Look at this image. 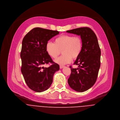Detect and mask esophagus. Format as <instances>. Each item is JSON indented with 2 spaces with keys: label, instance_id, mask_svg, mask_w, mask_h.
I'll return each mask as SVG.
<instances>
[{
  "label": "esophagus",
  "instance_id": "esophagus-1",
  "mask_svg": "<svg viewBox=\"0 0 120 120\" xmlns=\"http://www.w3.org/2000/svg\"><path fill=\"white\" fill-rule=\"evenodd\" d=\"M64 67H65V66H63V65H60V68H63Z\"/></svg>",
  "mask_w": 120,
  "mask_h": 120
}]
</instances>
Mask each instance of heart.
Wrapping results in <instances>:
<instances>
[{
  "label": "heart",
  "mask_w": 120,
  "mask_h": 120,
  "mask_svg": "<svg viewBox=\"0 0 120 120\" xmlns=\"http://www.w3.org/2000/svg\"><path fill=\"white\" fill-rule=\"evenodd\" d=\"M82 47V39L79 36L64 35L57 38L54 43L49 41L45 46L47 54L52 59L56 58L61 53L63 55L55 61L60 65L71 62L72 58L76 59L80 56Z\"/></svg>",
  "instance_id": "1"
}]
</instances>
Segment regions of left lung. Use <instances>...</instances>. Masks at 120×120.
Segmentation results:
<instances>
[{"mask_svg":"<svg viewBox=\"0 0 120 120\" xmlns=\"http://www.w3.org/2000/svg\"><path fill=\"white\" fill-rule=\"evenodd\" d=\"M80 36L82 47L81 53L76 59L74 65L77 68L71 66V73L68 79V83L74 90L83 92L90 88L96 82L100 67L101 51L97 36L90 28H79L66 31Z\"/></svg>","mask_w":120,"mask_h":120,"instance_id":"8db88e82","label":"left lung"}]
</instances>
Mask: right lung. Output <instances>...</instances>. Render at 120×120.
Here are the masks:
<instances>
[{"label": "right lung", "instance_id": "right-lung-1", "mask_svg": "<svg viewBox=\"0 0 120 120\" xmlns=\"http://www.w3.org/2000/svg\"><path fill=\"white\" fill-rule=\"evenodd\" d=\"M59 34L56 30L35 28L24 37L20 54L21 72L28 87L32 90L41 92L47 90L53 81L59 65L54 62L47 54L45 46L52 37ZM51 63L48 68L44 65Z\"/></svg>", "mask_w": 120, "mask_h": 120}]
</instances>
